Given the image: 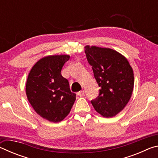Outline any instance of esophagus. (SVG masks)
<instances>
[{"instance_id": "34e87169", "label": "esophagus", "mask_w": 158, "mask_h": 158, "mask_svg": "<svg viewBox=\"0 0 158 158\" xmlns=\"http://www.w3.org/2000/svg\"><path fill=\"white\" fill-rule=\"evenodd\" d=\"M84 93H85V91H84V90H80L79 92L77 93V95L80 96V97H82V96H84Z\"/></svg>"}]
</instances>
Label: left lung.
Masks as SVG:
<instances>
[{"label": "left lung", "instance_id": "8db88e82", "mask_svg": "<svg viewBox=\"0 0 158 158\" xmlns=\"http://www.w3.org/2000/svg\"><path fill=\"white\" fill-rule=\"evenodd\" d=\"M84 48L100 87L92 105L103 117H113L125 108L132 96L135 82L132 67L126 58L114 49L89 45Z\"/></svg>", "mask_w": 158, "mask_h": 158}]
</instances>
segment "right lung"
<instances>
[{
    "instance_id": "1",
    "label": "right lung",
    "mask_w": 158,
    "mask_h": 158,
    "mask_svg": "<svg viewBox=\"0 0 158 158\" xmlns=\"http://www.w3.org/2000/svg\"><path fill=\"white\" fill-rule=\"evenodd\" d=\"M68 55L48 56L39 60L31 69L26 85L29 102L36 113L50 122L65 118L76 100L68 79L61 69L69 60Z\"/></svg>"
}]
</instances>
